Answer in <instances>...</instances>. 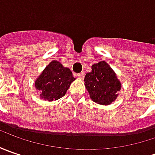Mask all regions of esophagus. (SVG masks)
I'll return each instance as SVG.
<instances>
[{"label":"esophagus","mask_w":155,"mask_h":155,"mask_svg":"<svg viewBox=\"0 0 155 155\" xmlns=\"http://www.w3.org/2000/svg\"><path fill=\"white\" fill-rule=\"evenodd\" d=\"M77 77H78V78H82V79H83V78H84V72L78 73V74H77Z\"/></svg>","instance_id":"esophagus-1"}]
</instances>
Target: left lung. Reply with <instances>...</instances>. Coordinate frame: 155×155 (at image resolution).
Here are the masks:
<instances>
[{
	"mask_svg": "<svg viewBox=\"0 0 155 155\" xmlns=\"http://www.w3.org/2000/svg\"><path fill=\"white\" fill-rule=\"evenodd\" d=\"M92 71L85 75L84 84L95 103L109 105L117 97L121 83L116 73L104 61L93 64Z\"/></svg>",
	"mask_w": 155,
	"mask_h": 155,
	"instance_id": "8db88e82",
	"label": "left lung"
}]
</instances>
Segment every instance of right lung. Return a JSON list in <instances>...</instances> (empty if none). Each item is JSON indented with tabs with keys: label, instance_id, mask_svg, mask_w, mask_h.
<instances>
[{
	"label": "right lung",
	"instance_id": "right-lung-1",
	"mask_svg": "<svg viewBox=\"0 0 155 155\" xmlns=\"http://www.w3.org/2000/svg\"><path fill=\"white\" fill-rule=\"evenodd\" d=\"M75 80L72 72L56 60L51 61L35 81V87L41 98L53 101L65 95L71 84Z\"/></svg>",
	"mask_w": 155,
	"mask_h": 155
}]
</instances>
